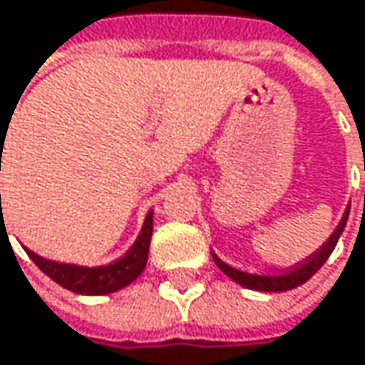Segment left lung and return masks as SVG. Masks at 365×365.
<instances>
[{"mask_svg":"<svg viewBox=\"0 0 365 365\" xmlns=\"http://www.w3.org/2000/svg\"><path fill=\"white\" fill-rule=\"evenodd\" d=\"M349 209H351V205L344 209V215H342L340 224H338L336 230L329 235L328 241H326L315 254L309 255L300 266L292 268L289 272H283V274H254V272H245V270L232 268L230 264L222 262L217 255L211 254L213 255V262L217 264V268H220L226 277H230L235 283H239V285H243V287H247V289H255V292H287V289L300 287L302 283H307V281L326 264V259L329 257V254L334 252V247H336V243H338V239H340V235H342V230H344V226H346Z\"/></svg>","mask_w":365,"mask_h":365,"instance_id":"left-lung-1","label":"left lung"}]
</instances>
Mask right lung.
<instances>
[{"instance_id":"add662e5","label":"right lung","mask_w":365,"mask_h":365,"mask_svg":"<svg viewBox=\"0 0 365 365\" xmlns=\"http://www.w3.org/2000/svg\"><path fill=\"white\" fill-rule=\"evenodd\" d=\"M6 141V137H1ZM1 158V154H0ZM152 230H154V211H148L143 228L133 243V247L118 257L115 262L106 264V266H78V264H65V262H54L46 259L36 252L27 250L29 257L37 264V268L48 274L52 281H56L61 287L82 294V296H103L118 292L126 285H130L145 268L148 262V252H150V241H152Z\"/></svg>"}]
</instances>
